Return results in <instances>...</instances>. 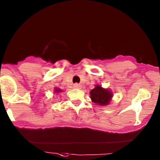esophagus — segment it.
<instances>
[{"instance_id": "1", "label": "esophagus", "mask_w": 160, "mask_h": 160, "mask_svg": "<svg viewBox=\"0 0 160 160\" xmlns=\"http://www.w3.org/2000/svg\"><path fill=\"white\" fill-rule=\"evenodd\" d=\"M73 87H74V88H77V89H80L81 88V85L78 84V83H75V84L73 85Z\"/></svg>"}]
</instances>
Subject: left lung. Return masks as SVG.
I'll list each match as a JSON object with an SVG mask.
<instances>
[{
	"instance_id": "8db88e82",
	"label": "left lung",
	"mask_w": 160,
	"mask_h": 160,
	"mask_svg": "<svg viewBox=\"0 0 160 160\" xmlns=\"http://www.w3.org/2000/svg\"><path fill=\"white\" fill-rule=\"evenodd\" d=\"M90 93L92 101L100 106L108 105L112 97L110 90L102 88L100 85H96L93 90H90Z\"/></svg>"
}]
</instances>
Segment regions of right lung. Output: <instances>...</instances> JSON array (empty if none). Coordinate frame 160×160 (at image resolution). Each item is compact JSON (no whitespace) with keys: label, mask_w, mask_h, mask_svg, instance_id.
I'll list each match as a JSON object with an SVG mask.
<instances>
[{"label":"right lung","mask_w":160,"mask_h":160,"mask_svg":"<svg viewBox=\"0 0 160 160\" xmlns=\"http://www.w3.org/2000/svg\"><path fill=\"white\" fill-rule=\"evenodd\" d=\"M54 91L56 92V93H60V92H61V90H60V89H58V88H55V90H54Z\"/></svg>","instance_id":"1"}]
</instances>
